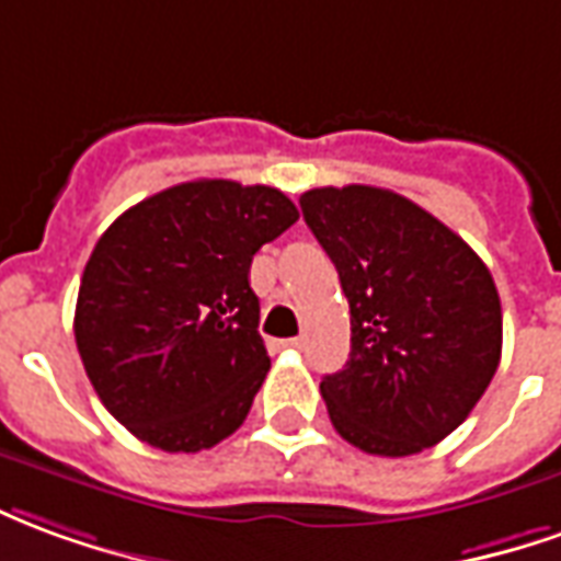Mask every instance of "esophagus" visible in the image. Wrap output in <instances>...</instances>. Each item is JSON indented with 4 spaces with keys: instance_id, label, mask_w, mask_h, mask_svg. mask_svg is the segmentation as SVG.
Returning a JSON list of instances; mask_svg holds the SVG:
<instances>
[{
    "instance_id": "obj_1",
    "label": "esophagus",
    "mask_w": 561,
    "mask_h": 561,
    "mask_svg": "<svg viewBox=\"0 0 561 561\" xmlns=\"http://www.w3.org/2000/svg\"><path fill=\"white\" fill-rule=\"evenodd\" d=\"M277 347L280 351H301L305 347V337H284V341H277Z\"/></svg>"
}]
</instances>
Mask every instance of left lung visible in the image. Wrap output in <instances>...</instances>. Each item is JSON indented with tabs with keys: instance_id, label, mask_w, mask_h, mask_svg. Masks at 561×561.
Instances as JSON below:
<instances>
[{
	"instance_id": "left-lung-1",
	"label": "left lung",
	"mask_w": 561,
	"mask_h": 561,
	"mask_svg": "<svg viewBox=\"0 0 561 561\" xmlns=\"http://www.w3.org/2000/svg\"><path fill=\"white\" fill-rule=\"evenodd\" d=\"M351 301V359L320 383L337 435L371 456H414L471 414L502 359L490 268L453 229L380 186L299 198Z\"/></svg>"
}]
</instances>
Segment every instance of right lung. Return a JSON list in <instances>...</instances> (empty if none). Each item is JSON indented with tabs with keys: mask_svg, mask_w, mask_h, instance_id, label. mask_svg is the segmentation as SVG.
I'll return each instance as SVG.
<instances>
[{
	"mask_svg": "<svg viewBox=\"0 0 561 561\" xmlns=\"http://www.w3.org/2000/svg\"><path fill=\"white\" fill-rule=\"evenodd\" d=\"M299 220L274 186L190 181L121 214L83 268L75 341L111 416L165 453L229 438L268 375L253 253Z\"/></svg>",
	"mask_w": 561,
	"mask_h": 561,
	"instance_id": "obj_1",
	"label": "right lung"
}]
</instances>
